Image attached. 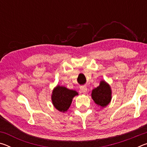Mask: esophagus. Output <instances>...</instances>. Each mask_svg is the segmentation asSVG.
Instances as JSON below:
<instances>
[{
    "label": "esophagus",
    "instance_id": "34e87169",
    "mask_svg": "<svg viewBox=\"0 0 147 147\" xmlns=\"http://www.w3.org/2000/svg\"><path fill=\"white\" fill-rule=\"evenodd\" d=\"M80 91L82 93H83L84 94H86L87 91H88V88H87L86 86H82L80 87Z\"/></svg>",
    "mask_w": 147,
    "mask_h": 147
}]
</instances>
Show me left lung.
Listing matches in <instances>:
<instances>
[{
	"instance_id": "1",
	"label": "left lung",
	"mask_w": 147,
	"mask_h": 147,
	"mask_svg": "<svg viewBox=\"0 0 147 147\" xmlns=\"http://www.w3.org/2000/svg\"><path fill=\"white\" fill-rule=\"evenodd\" d=\"M110 87L104 81L100 82V86L94 89L92 91L91 96L97 105L102 107L106 106L110 102L111 98Z\"/></svg>"
}]
</instances>
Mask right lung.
<instances>
[{
  "label": "right lung",
  "mask_w": 147,
  "mask_h": 147,
  "mask_svg": "<svg viewBox=\"0 0 147 147\" xmlns=\"http://www.w3.org/2000/svg\"><path fill=\"white\" fill-rule=\"evenodd\" d=\"M77 94L78 93L75 91L58 86L53 90L52 100L54 107L58 110L64 112L69 109L73 97Z\"/></svg>",
  "instance_id": "add662e5"
}]
</instances>
